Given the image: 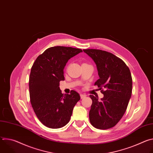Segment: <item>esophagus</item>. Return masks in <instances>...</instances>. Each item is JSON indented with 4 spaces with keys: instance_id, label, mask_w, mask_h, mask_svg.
<instances>
[{
    "instance_id": "34e87169",
    "label": "esophagus",
    "mask_w": 153,
    "mask_h": 153,
    "mask_svg": "<svg viewBox=\"0 0 153 153\" xmlns=\"http://www.w3.org/2000/svg\"><path fill=\"white\" fill-rule=\"evenodd\" d=\"M80 98L81 99H83V98H85L86 96V95L84 94H80Z\"/></svg>"
}]
</instances>
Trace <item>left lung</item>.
<instances>
[{
	"instance_id": "8db88e82",
	"label": "left lung",
	"mask_w": 153,
	"mask_h": 153,
	"mask_svg": "<svg viewBox=\"0 0 153 153\" xmlns=\"http://www.w3.org/2000/svg\"><path fill=\"white\" fill-rule=\"evenodd\" d=\"M94 62L99 79L95 82L103 97L90 95L93 103L90 121L96 128L106 129L114 126L126 111L132 93V77L129 68L120 58L111 53L96 49L83 50Z\"/></svg>"
}]
</instances>
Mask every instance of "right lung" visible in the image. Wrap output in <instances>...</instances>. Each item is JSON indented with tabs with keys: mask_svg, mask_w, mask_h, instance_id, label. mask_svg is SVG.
Masks as SVG:
<instances>
[{
	"mask_svg": "<svg viewBox=\"0 0 153 153\" xmlns=\"http://www.w3.org/2000/svg\"><path fill=\"white\" fill-rule=\"evenodd\" d=\"M81 52V49L72 47H51L39 56L33 65L29 79L30 102L39 120L48 128L66 125L80 99L74 90L63 96L59 82L65 80L63 70L68 60Z\"/></svg>",
	"mask_w": 153,
	"mask_h": 153,
	"instance_id": "add662e5",
	"label": "right lung"
}]
</instances>
